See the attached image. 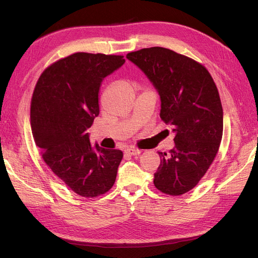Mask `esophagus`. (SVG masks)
Listing matches in <instances>:
<instances>
[{
	"mask_svg": "<svg viewBox=\"0 0 258 258\" xmlns=\"http://www.w3.org/2000/svg\"><path fill=\"white\" fill-rule=\"evenodd\" d=\"M124 153L131 156H136V155L141 154V150H138V148H134V147H127L126 150H124Z\"/></svg>",
	"mask_w": 258,
	"mask_h": 258,
	"instance_id": "34e87169",
	"label": "esophagus"
}]
</instances>
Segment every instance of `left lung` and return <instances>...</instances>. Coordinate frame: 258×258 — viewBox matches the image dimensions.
Instances as JSON below:
<instances>
[{"mask_svg": "<svg viewBox=\"0 0 258 258\" xmlns=\"http://www.w3.org/2000/svg\"><path fill=\"white\" fill-rule=\"evenodd\" d=\"M127 59L160 96V118L172 126L175 146L159 152L154 185L178 196L192 189L217 154L223 136V107L216 85L197 61L163 47L129 52Z\"/></svg>", "mask_w": 258, "mask_h": 258, "instance_id": "obj_1", "label": "left lung"}]
</instances>
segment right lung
I'll use <instances>...</instances> for the list:
<instances>
[{"instance_id":"obj_1","label":"right lung","mask_w":258,"mask_h":258,"mask_svg":"<svg viewBox=\"0 0 258 258\" xmlns=\"http://www.w3.org/2000/svg\"><path fill=\"white\" fill-rule=\"evenodd\" d=\"M123 63V56L73 53L45 70L31 101V129L44 161L86 198L112 188L122 159L119 150L92 146L86 130L100 112L101 83Z\"/></svg>"}]
</instances>
